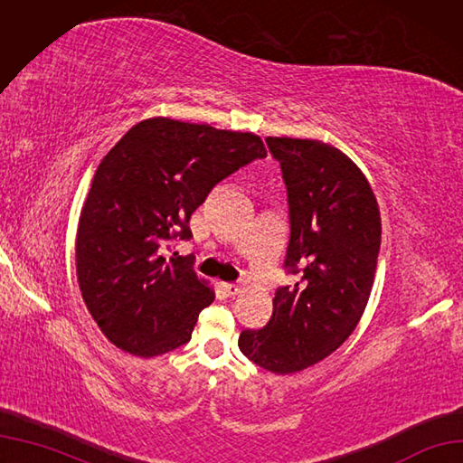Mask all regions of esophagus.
Segmentation results:
<instances>
[{
    "label": "esophagus",
    "instance_id": "1",
    "mask_svg": "<svg viewBox=\"0 0 463 463\" xmlns=\"http://www.w3.org/2000/svg\"><path fill=\"white\" fill-rule=\"evenodd\" d=\"M222 289H224V293L228 297H237L239 293H241V287H239L237 283H222Z\"/></svg>",
    "mask_w": 463,
    "mask_h": 463
}]
</instances>
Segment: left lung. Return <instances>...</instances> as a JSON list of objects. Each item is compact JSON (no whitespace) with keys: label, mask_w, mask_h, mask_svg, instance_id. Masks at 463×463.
<instances>
[{"label":"left lung","mask_w":463,"mask_h":463,"mask_svg":"<svg viewBox=\"0 0 463 463\" xmlns=\"http://www.w3.org/2000/svg\"><path fill=\"white\" fill-rule=\"evenodd\" d=\"M289 197L285 266L298 279L274 297L262 329L239 335L260 368L289 375L335 353L370 300L381 245V214L370 182L341 149L317 139L266 137Z\"/></svg>","instance_id":"8db88e82"}]
</instances>
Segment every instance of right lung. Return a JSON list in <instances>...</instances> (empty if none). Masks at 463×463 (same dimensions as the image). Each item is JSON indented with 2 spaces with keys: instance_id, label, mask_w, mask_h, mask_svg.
<instances>
[{
  "instance_id": "obj_1",
  "label": "right lung",
  "mask_w": 463,
  "mask_h": 463,
  "mask_svg": "<svg viewBox=\"0 0 463 463\" xmlns=\"http://www.w3.org/2000/svg\"><path fill=\"white\" fill-rule=\"evenodd\" d=\"M266 147L252 132L168 117L141 120L110 149L90 187L76 233V276L86 308L124 353L153 358L185 345L214 300L189 257H158L211 189Z\"/></svg>"
}]
</instances>
